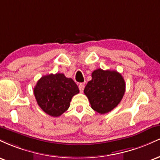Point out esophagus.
Returning a JSON list of instances; mask_svg holds the SVG:
<instances>
[{
  "mask_svg": "<svg viewBox=\"0 0 160 160\" xmlns=\"http://www.w3.org/2000/svg\"><path fill=\"white\" fill-rule=\"evenodd\" d=\"M79 89H80V92H82L84 89V85L83 83H80L79 84Z\"/></svg>",
  "mask_w": 160,
  "mask_h": 160,
  "instance_id": "obj_1",
  "label": "esophagus"
}]
</instances>
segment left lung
<instances>
[{"label": "left lung", "instance_id": "left-lung-1", "mask_svg": "<svg viewBox=\"0 0 160 160\" xmlns=\"http://www.w3.org/2000/svg\"><path fill=\"white\" fill-rule=\"evenodd\" d=\"M125 90L126 83L120 73L99 68L92 73V80L86 84L84 93L92 108L101 114H104L118 105Z\"/></svg>", "mask_w": 160, "mask_h": 160}]
</instances>
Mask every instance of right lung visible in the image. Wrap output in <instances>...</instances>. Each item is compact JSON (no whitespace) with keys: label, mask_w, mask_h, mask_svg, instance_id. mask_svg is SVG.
Here are the masks:
<instances>
[{"label":"right lung","mask_w":160,"mask_h":160,"mask_svg":"<svg viewBox=\"0 0 160 160\" xmlns=\"http://www.w3.org/2000/svg\"><path fill=\"white\" fill-rule=\"evenodd\" d=\"M79 92L72 79L59 73L42 77L34 88L38 105L46 113L54 117H59L68 109L71 98Z\"/></svg>","instance_id":"add662e5"}]
</instances>
